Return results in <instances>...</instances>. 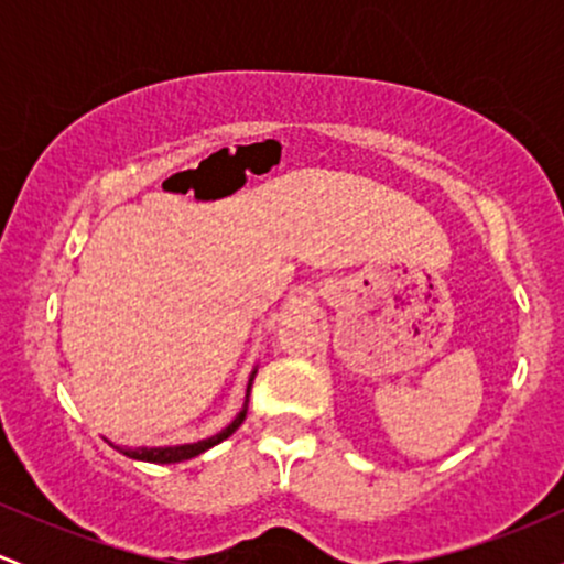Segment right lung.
I'll list each match as a JSON object with an SVG mask.
<instances>
[{
	"label": "right lung",
	"mask_w": 564,
	"mask_h": 564,
	"mask_svg": "<svg viewBox=\"0 0 564 564\" xmlns=\"http://www.w3.org/2000/svg\"><path fill=\"white\" fill-rule=\"evenodd\" d=\"M257 377V368L251 371L249 377V387H246V400H243V408L238 411V416L232 419V422L225 426L223 432H217V435L206 437V440H198V443H185V445H164V448H127V445H113L108 443L111 448H116L119 453H124V456L134 458V462H148V464H177V462H187V458L198 456V453L215 448L217 443H223V440H228L232 432L238 430V426L243 424L246 419V411H249V392H251V381Z\"/></svg>",
	"instance_id": "add662e5"
}]
</instances>
